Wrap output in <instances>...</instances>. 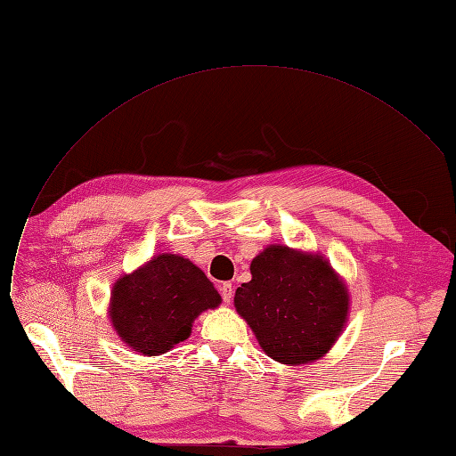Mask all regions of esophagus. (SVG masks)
Wrapping results in <instances>:
<instances>
[{
    "instance_id": "34e87169",
    "label": "esophagus",
    "mask_w": 456,
    "mask_h": 456,
    "mask_svg": "<svg viewBox=\"0 0 456 456\" xmlns=\"http://www.w3.org/2000/svg\"><path fill=\"white\" fill-rule=\"evenodd\" d=\"M219 290H221V297H223V302L224 304H230L232 297H233V287L230 281H224L219 285Z\"/></svg>"
}]
</instances>
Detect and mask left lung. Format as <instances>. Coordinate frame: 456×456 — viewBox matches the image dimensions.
I'll return each instance as SVG.
<instances>
[{"mask_svg":"<svg viewBox=\"0 0 456 456\" xmlns=\"http://www.w3.org/2000/svg\"><path fill=\"white\" fill-rule=\"evenodd\" d=\"M252 280L233 305L271 359L298 366L322 359L344 331L350 292L322 254L269 245L250 263Z\"/></svg>","mask_w":456,"mask_h":456,"instance_id":"1","label":"left lung"}]
</instances>
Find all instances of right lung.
I'll use <instances>...</instances> for the list:
<instances>
[{
  "instance_id": "add662e5",
  "label": "right lung",
  "mask_w": 456,
  "mask_h": 456,
  "mask_svg": "<svg viewBox=\"0 0 456 456\" xmlns=\"http://www.w3.org/2000/svg\"><path fill=\"white\" fill-rule=\"evenodd\" d=\"M221 294L195 263L156 254L112 287L109 318L134 354L162 355L191 335L193 322L221 305Z\"/></svg>"
}]
</instances>
